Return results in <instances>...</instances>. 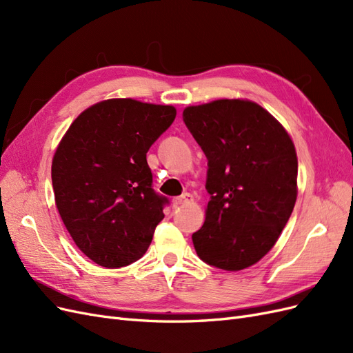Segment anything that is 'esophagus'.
<instances>
[{"mask_svg":"<svg viewBox=\"0 0 353 353\" xmlns=\"http://www.w3.org/2000/svg\"><path fill=\"white\" fill-rule=\"evenodd\" d=\"M193 200H194L193 196L185 193V194H183V196L175 197V199L172 200V205H174V206H184V205H190V203H193Z\"/></svg>","mask_w":353,"mask_h":353,"instance_id":"1","label":"esophagus"}]
</instances>
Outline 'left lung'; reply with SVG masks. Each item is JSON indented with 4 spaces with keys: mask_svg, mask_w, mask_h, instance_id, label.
Masks as SVG:
<instances>
[{
    "mask_svg": "<svg viewBox=\"0 0 353 353\" xmlns=\"http://www.w3.org/2000/svg\"><path fill=\"white\" fill-rule=\"evenodd\" d=\"M183 121L208 159L206 221L199 258L223 271L261 261L279 240L297 196V157L284 128L259 104L191 105Z\"/></svg>",
    "mask_w": 353,
    "mask_h": 353,
    "instance_id": "1",
    "label": "left lung"
}]
</instances>
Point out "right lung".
<instances>
[{
    "mask_svg": "<svg viewBox=\"0 0 353 353\" xmlns=\"http://www.w3.org/2000/svg\"><path fill=\"white\" fill-rule=\"evenodd\" d=\"M172 105L113 99L70 125L51 166L60 216L79 250L121 268L148 249L168 197L153 190L147 152L175 121Z\"/></svg>",
    "mask_w": 353,
    "mask_h": 353,
    "instance_id": "add662e5",
    "label": "right lung"
}]
</instances>
